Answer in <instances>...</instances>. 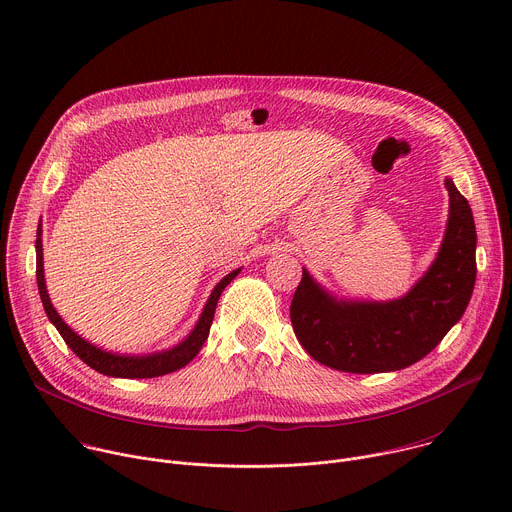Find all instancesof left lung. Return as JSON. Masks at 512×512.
Wrapping results in <instances>:
<instances>
[{"label": "left lung", "instance_id": "8db88e82", "mask_svg": "<svg viewBox=\"0 0 512 512\" xmlns=\"http://www.w3.org/2000/svg\"><path fill=\"white\" fill-rule=\"evenodd\" d=\"M450 221L440 255L401 300L336 302L304 269L289 318L306 352L344 373L409 367L444 340L462 318L476 281V227L468 200L452 180Z\"/></svg>", "mask_w": 512, "mask_h": 512}]
</instances>
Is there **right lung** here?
Returning <instances> with one entry per match:
<instances>
[{
	"mask_svg": "<svg viewBox=\"0 0 512 512\" xmlns=\"http://www.w3.org/2000/svg\"><path fill=\"white\" fill-rule=\"evenodd\" d=\"M239 269L229 273L221 283L214 287V291L210 294L204 312L196 324V328L192 330V334L178 344L176 348L168 350V352H160V354H152V356H119V354H109L93 344H89L87 340H83L79 334L72 332L62 318L56 314V310L50 304L48 291L44 285V267H42V241H40V231H38V239H36V279H38V291L42 298V306L46 310L48 320L56 326V330L60 332V336L64 338V342L70 346V350L75 352L85 364H89L91 369H95L101 375L107 377H121V379H152V377H162L174 371H180L182 367L198 354V350L202 348L204 340L208 338L210 332V324L214 318V310H216V302L221 298L223 289L237 277Z\"/></svg>",
	"mask_w": 512,
	"mask_h": 512,
	"instance_id": "obj_1",
	"label": "right lung"
}]
</instances>
